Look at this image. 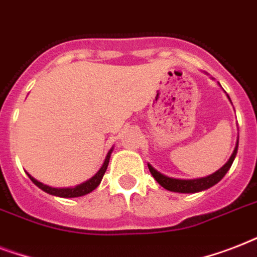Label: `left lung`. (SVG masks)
<instances>
[{
    "instance_id": "obj_1",
    "label": "left lung",
    "mask_w": 257,
    "mask_h": 257,
    "mask_svg": "<svg viewBox=\"0 0 257 257\" xmlns=\"http://www.w3.org/2000/svg\"><path fill=\"white\" fill-rule=\"evenodd\" d=\"M237 145H239V141L236 144V148L232 153V156L229 157V160L224 167L219 169L217 172H215L213 175H209L207 177H201V179L196 180H177V179H171V177H167V176L161 175L160 172H157L156 169L153 168L152 165L148 164V168L152 173V176L156 179V181L160 184L161 187H164L165 189L173 192H181V193H195V192L204 191V189H208V188L213 187L215 184H217L220 180L223 179L225 173L229 171L232 163L235 160L236 153H237Z\"/></svg>"
}]
</instances>
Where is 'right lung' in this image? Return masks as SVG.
I'll use <instances>...</instances> for the list:
<instances>
[{
    "mask_svg": "<svg viewBox=\"0 0 257 257\" xmlns=\"http://www.w3.org/2000/svg\"><path fill=\"white\" fill-rule=\"evenodd\" d=\"M110 153H112V149H110V152L108 153V156H106V159H105L104 164H102L100 171L97 172L92 179L85 181V183L80 184V185H77V187H74V188H62V189L61 188H60V189H58V188H50L48 187V185H44L42 183L37 181L36 179H33L29 173H28V176H29L30 180H32V181H33L38 188H41L42 191L46 192V193H49V195L58 196V197H80V196H84L86 195V193H90L93 189H96V188L98 187V184L101 183V180H102L105 172H106V168H108Z\"/></svg>",
    "mask_w": 257,
    "mask_h": 257,
    "instance_id": "1",
    "label": "right lung"
}]
</instances>
